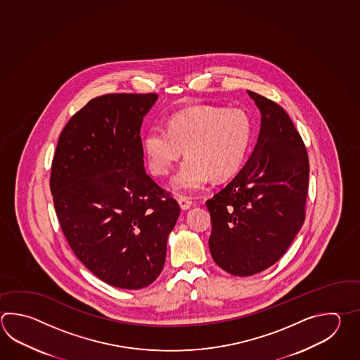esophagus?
Instances as JSON below:
<instances>
[{
	"label": "esophagus",
	"mask_w": 360,
	"mask_h": 360,
	"mask_svg": "<svg viewBox=\"0 0 360 360\" xmlns=\"http://www.w3.org/2000/svg\"><path fill=\"white\" fill-rule=\"evenodd\" d=\"M178 204H179L181 209L184 210V212H186V210H188V209H190V207L193 205V204H192V201H190V200H188L187 198H178Z\"/></svg>",
	"instance_id": "esophagus-1"
}]
</instances>
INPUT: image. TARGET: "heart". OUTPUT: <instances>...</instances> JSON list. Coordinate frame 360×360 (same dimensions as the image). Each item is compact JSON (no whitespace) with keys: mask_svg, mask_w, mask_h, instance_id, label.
<instances>
[{"mask_svg":"<svg viewBox=\"0 0 360 360\" xmlns=\"http://www.w3.org/2000/svg\"><path fill=\"white\" fill-rule=\"evenodd\" d=\"M252 139L251 119L243 109L201 106L169 117L167 129L153 127L143 139V154L154 176L173 172L184 155V165L172 181L178 195L205 188L210 179L235 176L248 158Z\"/></svg>","mask_w":360,"mask_h":360,"instance_id":"b5f03b06","label":"heart"}]
</instances>
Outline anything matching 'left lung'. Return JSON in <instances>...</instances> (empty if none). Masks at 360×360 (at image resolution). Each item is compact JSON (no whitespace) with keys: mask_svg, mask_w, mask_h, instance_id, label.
<instances>
[{"mask_svg":"<svg viewBox=\"0 0 360 360\" xmlns=\"http://www.w3.org/2000/svg\"><path fill=\"white\" fill-rule=\"evenodd\" d=\"M262 114L257 145L229 184L206 201L209 249L223 271L248 277L286 252L305 219L307 148L283 108L248 91Z\"/></svg>","mask_w":360,"mask_h":360,"instance_id":"8db88e82","label":"left lung"}]
</instances>
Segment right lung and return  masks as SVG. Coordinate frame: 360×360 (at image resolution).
Masks as SVG:
<instances>
[{"label":"right lung","mask_w":360,"mask_h":360,"mask_svg":"<svg viewBox=\"0 0 360 360\" xmlns=\"http://www.w3.org/2000/svg\"><path fill=\"white\" fill-rule=\"evenodd\" d=\"M159 96L92 98L60 134L51 193L75 257L105 283L148 286L162 273L176 200L146 174L141 125Z\"/></svg>","instance_id":"add662e5"}]
</instances>
